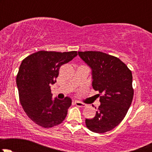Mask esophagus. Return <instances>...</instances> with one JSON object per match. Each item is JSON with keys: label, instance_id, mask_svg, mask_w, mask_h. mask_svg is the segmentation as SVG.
Segmentation results:
<instances>
[{"label": "esophagus", "instance_id": "34e87169", "mask_svg": "<svg viewBox=\"0 0 152 152\" xmlns=\"http://www.w3.org/2000/svg\"><path fill=\"white\" fill-rule=\"evenodd\" d=\"M75 104L77 106V107H85L86 106L85 104L82 103V102H75Z\"/></svg>", "mask_w": 152, "mask_h": 152}]
</instances>
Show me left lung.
Wrapping results in <instances>:
<instances>
[{
  "mask_svg": "<svg viewBox=\"0 0 152 152\" xmlns=\"http://www.w3.org/2000/svg\"><path fill=\"white\" fill-rule=\"evenodd\" d=\"M93 70V88L99 91L101 105L86 126L96 133L113 129L125 118L134 96L132 74L121 59L102 51H79Z\"/></svg>",
  "mask_w": 152,
  "mask_h": 152,
  "instance_id": "left-lung-1",
  "label": "left lung"
}]
</instances>
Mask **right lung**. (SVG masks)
<instances>
[{
	"instance_id": "right-lung-1",
	"label": "right lung",
	"mask_w": 152,
	"mask_h": 152,
	"mask_svg": "<svg viewBox=\"0 0 152 152\" xmlns=\"http://www.w3.org/2000/svg\"><path fill=\"white\" fill-rule=\"evenodd\" d=\"M77 56V51L39 50L22 61L17 85L20 104L32 121L43 128H51L66 118L71 99L52 98L50 85L56 82L59 68Z\"/></svg>"
}]
</instances>
